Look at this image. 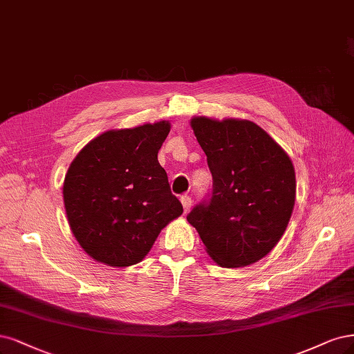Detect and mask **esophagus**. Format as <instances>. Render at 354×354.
I'll list each match as a JSON object with an SVG mask.
<instances>
[{"label":"esophagus","mask_w":354,"mask_h":354,"mask_svg":"<svg viewBox=\"0 0 354 354\" xmlns=\"http://www.w3.org/2000/svg\"><path fill=\"white\" fill-rule=\"evenodd\" d=\"M180 201H181V205H183V209H185V214H187L192 208V199L189 196H181Z\"/></svg>","instance_id":"obj_1"}]
</instances>
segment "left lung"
I'll return each instance as SVG.
<instances>
[{
  "label": "left lung",
  "mask_w": 354,
  "mask_h": 354,
  "mask_svg": "<svg viewBox=\"0 0 354 354\" xmlns=\"http://www.w3.org/2000/svg\"><path fill=\"white\" fill-rule=\"evenodd\" d=\"M212 173V196L187 215L219 266L261 261L281 240L296 201V173L287 152L253 121L190 120Z\"/></svg>",
  "instance_id": "8db88e82"
}]
</instances>
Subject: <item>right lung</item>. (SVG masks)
<instances>
[{
	"mask_svg": "<svg viewBox=\"0 0 354 354\" xmlns=\"http://www.w3.org/2000/svg\"><path fill=\"white\" fill-rule=\"evenodd\" d=\"M169 129V121L161 120L106 130L70 164L63 185L68 225L96 262L139 263L161 230L183 214L158 162Z\"/></svg>",
	"mask_w": 354,
	"mask_h": 354,
	"instance_id": "1",
	"label": "right lung"
}]
</instances>
